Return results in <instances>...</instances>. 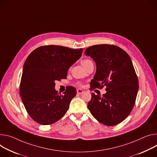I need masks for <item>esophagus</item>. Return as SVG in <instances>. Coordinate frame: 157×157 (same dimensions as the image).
Instances as JSON below:
<instances>
[{
	"label": "esophagus",
	"mask_w": 157,
	"mask_h": 157,
	"mask_svg": "<svg viewBox=\"0 0 157 157\" xmlns=\"http://www.w3.org/2000/svg\"><path fill=\"white\" fill-rule=\"evenodd\" d=\"M83 92H84V91H83L82 90H81V89H78V90H77V93H78V94H81Z\"/></svg>",
	"instance_id": "1"
}]
</instances>
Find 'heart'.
<instances>
[{"label": "heart", "mask_w": 157, "mask_h": 157, "mask_svg": "<svg viewBox=\"0 0 157 157\" xmlns=\"http://www.w3.org/2000/svg\"><path fill=\"white\" fill-rule=\"evenodd\" d=\"M90 60H89V59H84V60H82V61H81V64L82 65V66H84L85 64H86L88 62H90Z\"/></svg>", "instance_id": "b5f03b06"}]
</instances>
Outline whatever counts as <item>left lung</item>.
<instances>
[{
  "instance_id": "left-lung-1",
  "label": "left lung",
  "mask_w": 157,
  "mask_h": 157,
  "mask_svg": "<svg viewBox=\"0 0 157 157\" xmlns=\"http://www.w3.org/2000/svg\"><path fill=\"white\" fill-rule=\"evenodd\" d=\"M84 54L90 56L96 66L91 88L106 86L103 96L91 94L88 108L99 122L116 125L130 115L138 91V81L130 57L120 48L108 44L90 46Z\"/></svg>"
}]
</instances>
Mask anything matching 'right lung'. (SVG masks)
<instances>
[{"instance_id":"obj_1","label":"right lung","mask_w":157,"mask_h":157,"mask_svg":"<svg viewBox=\"0 0 157 157\" xmlns=\"http://www.w3.org/2000/svg\"><path fill=\"white\" fill-rule=\"evenodd\" d=\"M82 51V48L45 46L36 49L27 58L20 94L26 111L36 122L52 124L67 112L76 90L69 86L64 94H59L55 82L66 78L69 67L81 58Z\"/></svg>"}]
</instances>
